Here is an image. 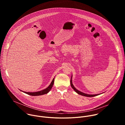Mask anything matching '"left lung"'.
Segmentation results:
<instances>
[{
	"mask_svg": "<svg viewBox=\"0 0 125 125\" xmlns=\"http://www.w3.org/2000/svg\"><path fill=\"white\" fill-rule=\"evenodd\" d=\"M72 77H71V81H70V84H71V86H72V87L74 89V90L78 94H80V95H82L83 96H87V97H94V96H97L98 95H99V94H85L84 93H83L79 91H78V90H77V89L74 87V86L73 85V83H72Z\"/></svg>",
	"mask_w": 125,
	"mask_h": 125,
	"instance_id": "left-lung-1",
	"label": "left lung"
}]
</instances>
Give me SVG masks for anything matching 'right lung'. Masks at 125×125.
Here are the masks:
<instances>
[{
    "instance_id": "obj_1",
    "label": "right lung",
    "mask_w": 125,
    "mask_h": 125,
    "mask_svg": "<svg viewBox=\"0 0 125 125\" xmlns=\"http://www.w3.org/2000/svg\"><path fill=\"white\" fill-rule=\"evenodd\" d=\"M54 78H53V79L52 81L51 82V83L50 84V85L46 88L44 89V90H43L42 91H39L38 92H34V93H30V92H23L25 93V94H27L29 95H32V96H38V95H43L44 94H46L50 91L52 87L53 86V83H54Z\"/></svg>"
}]
</instances>
